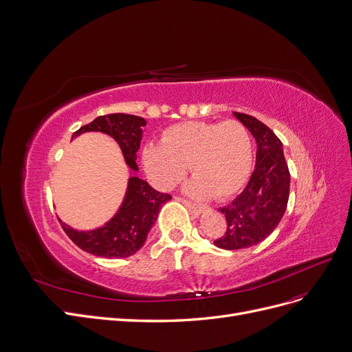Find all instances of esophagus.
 Instances as JSON below:
<instances>
[{"instance_id": "1", "label": "esophagus", "mask_w": 352, "mask_h": 352, "mask_svg": "<svg viewBox=\"0 0 352 352\" xmlns=\"http://www.w3.org/2000/svg\"><path fill=\"white\" fill-rule=\"evenodd\" d=\"M178 200L183 203L187 209L191 212V213H194V214H200L201 212H203V207L201 206H199V204H196V203H191V201H188V200H186V199H179L178 197Z\"/></svg>"}]
</instances>
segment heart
Masks as SVG:
<instances>
[{"instance_id":"obj_1","label":"heart","mask_w":352,"mask_h":352,"mask_svg":"<svg viewBox=\"0 0 352 352\" xmlns=\"http://www.w3.org/2000/svg\"><path fill=\"white\" fill-rule=\"evenodd\" d=\"M143 165L152 183L162 190L183 178L190 165L194 177L186 186L190 196L228 199L250 175L251 138L236 120L174 124L165 130L161 143L145 146Z\"/></svg>"}]
</instances>
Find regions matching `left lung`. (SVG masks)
<instances>
[{
    "label": "left lung",
    "instance_id": "obj_1",
    "mask_svg": "<svg viewBox=\"0 0 352 352\" xmlns=\"http://www.w3.org/2000/svg\"><path fill=\"white\" fill-rule=\"evenodd\" d=\"M233 116L255 138L256 162L243 191L219 209L226 217L228 229L214 245L228 251L251 248L270 236L287 209L290 194V173L281 140L255 117L236 111Z\"/></svg>",
    "mask_w": 352,
    "mask_h": 352
}]
</instances>
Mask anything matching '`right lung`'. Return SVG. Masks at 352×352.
<instances>
[{"label": "right lung", "mask_w": 352, "mask_h": 352, "mask_svg": "<svg viewBox=\"0 0 352 352\" xmlns=\"http://www.w3.org/2000/svg\"><path fill=\"white\" fill-rule=\"evenodd\" d=\"M143 126H146L143 117L116 113L97 117L72 135V139L87 132L109 135L119 143L124 162L130 168L123 201L106 223L96 229L78 230L59 219L71 241L88 254L104 258H127L133 255L145 245L161 207L171 200V196L153 190L139 177L136 156L143 136Z\"/></svg>", "instance_id": "add662e5"}]
</instances>
